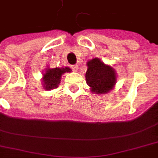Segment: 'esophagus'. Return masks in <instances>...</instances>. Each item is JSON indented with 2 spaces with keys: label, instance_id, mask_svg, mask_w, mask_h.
<instances>
[{
  "label": "esophagus",
  "instance_id": "34e87169",
  "mask_svg": "<svg viewBox=\"0 0 158 158\" xmlns=\"http://www.w3.org/2000/svg\"><path fill=\"white\" fill-rule=\"evenodd\" d=\"M72 69L74 70V71H78L79 70V65H77V64H74V65H73L72 66Z\"/></svg>",
  "mask_w": 158,
  "mask_h": 158
}]
</instances>
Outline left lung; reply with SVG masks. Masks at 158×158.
Returning <instances> with one entry per match:
<instances>
[{
  "mask_svg": "<svg viewBox=\"0 0 158 158\" xmlns=\"http://www.w3.org/2000/svg\"><path fill=\"white\" fill-rule=\"evenodd\" d=\"M85 79L93 94H107L115 87L117 80L116 72L110 64H106L101 59L95 57L87 62Z\"/></svg>",
  "mask_w": 158,
  "mask_h": 158,
  "instance_id": "8db88e82",
  "label": "left lung"
}]
</instances>
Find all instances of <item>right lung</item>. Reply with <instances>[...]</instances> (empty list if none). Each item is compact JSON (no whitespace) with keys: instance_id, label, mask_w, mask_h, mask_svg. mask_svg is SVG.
<instances>
[{"instance_id":"right-lung-1","label":"right lung","mask_w":158,"mask_h":158,"mask_svg":"<svg viewBox=\"0 0 158 158\" xmlns=\"http://www.w3.org/2000/svg\"><path fill=\"white\" fill-rule=\"evenodd\" d=\"M71 71V69L69 67L47 68L45 72L43 74V78H42V84L43 89L46 90H52L57 88L60 83L62 75L64 73H69Z\"/></svg>"}]
</instances>
